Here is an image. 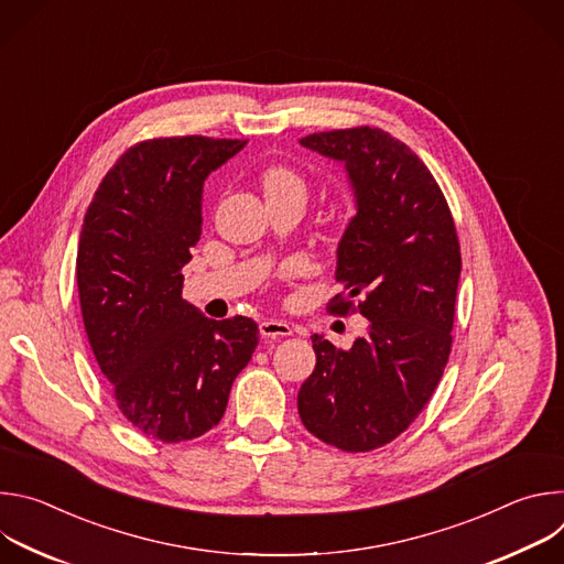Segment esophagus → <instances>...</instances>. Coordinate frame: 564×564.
I'll use <instances>...</instances> for the list:
<instances>
[{"instance_id": "1", "label": "esophagus", "mask_w": 564, "mask_h": 564, "mask_svg": "<svg viewBox=\"0 0 564 564\" xmlns=\"http://www.w3.org/2000/svg\"><path fill=\"white\" fill-rule=\"evenodd\" d=\"M259 330H261V335H263L268 341H276V339L290 337V335L294 333L290 324H285V321H276V318H263Z\"/></svg>"}]
</instances>
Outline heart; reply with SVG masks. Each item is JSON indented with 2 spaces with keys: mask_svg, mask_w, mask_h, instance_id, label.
I'll list each match as a JSON object with an SVG mask.
<instances>
[{
  "mask_svg": "<svg viewBox=\"0 0 564 564\" xmlns=\"http://www.w3.org/2000/svg\"><path fill=\"white\" fill-rule=\"evenodd\" d=\"M263 189L265 196H276V194H303L305 196V181L290 167H272L263 174Z\"/></svg>",
  "mask_w": 564,
  "mask_h": 564,
  "instance_id": "heart-1",
  "label": "heart"
}]
</instances>
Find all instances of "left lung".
I'll return each mask as SVG.
<instances>
[{
	"mask_svg": "<svg viewBox=\"0 0 564 564\" xmlns=\"http://www.w3.org/2000/svg\"><path fill=\"white\" fill-rule=\"evenodd\" d=\"M301 144L346 163L357 216L337 250L346 292L328 310L359 312L370 326L350 350L312 337L316 366L299 390V415L321 442L368 453L404 433L442 379L453 346L459 238L429 167L383 129L318 131Z\"/></svg>",
	"mask_w": 564,
	"mask_h": 564,
	"instance_id": "8db88e82",
	"label": "left lung"
}]
</instances>
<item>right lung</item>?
Wrapping results in <instances>:
<instances>
[{
	"mask_svg": "<svg viewBox=\"0 0 564 564\" xmlns=\"http://www.w3.org/2000/svg\"><path fill=\"white\" fill-rule=\"evenodd\" d=\"M246 142H135L102 178L79 231L77 290L96 361L124 420L165 444L220 422L259 346L252 318L214 321L181 296L203 231V183Z\"/></svg>",
	"mask_w": 564,
	"mask_h": 564,
	"instance_id": "1",
	"label": "right lung"
}]
</instances>
